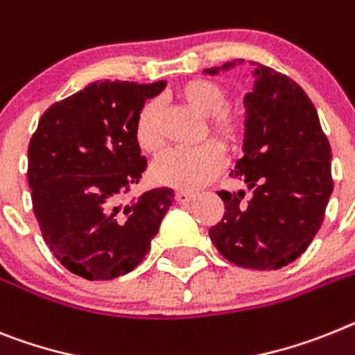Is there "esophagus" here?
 <instances>
[{
  "instance_id": "obj_1",
  "label": "esophagus",
  "mask_w": 355,
  "mask_h": 355,
  "mask_svg": "<svg viewBox=\"0 0 355 355\" xmlns=\"http://www.w3.org/2000/svg\"><path fill=\"white\" fill-rule=\"evenodd\" d=\"M193 198H196V196H193V193H190V192H183V190L175 192V201H178V202H190Z\"/></svg>"
}]
</instances>
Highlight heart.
I'll return each mask as SVG.
<instances>
[{"label": "heart", "mask_w": 355, "mask_h": 355, "mask_svg": "<svg viewBox=\"0 0 355 355\" xmlns=\"http://www.w3.org/2000/svg\"><path fill=\"white\" fill-rule=\"evenodd\" d=\"M178 98L208 118V131L226 147H237L242 138V120L224 109L228 95L223 86L208 78H192L178 87ZM162 105L148 100L135 120V138L145 153H157L163 145L159 129ZM224 166L223 148L205 141L192 148H174L159 156L150 166V180L156 184L178 190H198L210 183Z\"/></svg>", "instance_id": "heart-1"}]
</instances>
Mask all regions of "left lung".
<instances>
[{
	"mask_svg": "<svg viewBox=\"0 0 355 355\" xmlns=\"http://www.w3.org/2000/svg\"><path fill=\"white\" fill-rule=\"evenodd\" d=\"M244 59L205 69L219 75ZM242 157L232 171L244 190H220L224 215L210 239L224 259L248 269H280L298 259L323 223L332 193L330 145L316 107L295 80L251 62Z\"/></svg>",
	"mask_w": 355,
	"mask_h": 355,
	"instance_id": "8db88e82",
	"label": "left lung"
}]
</instances>
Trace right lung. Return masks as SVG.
Returning a JSON list of instances; mask_svg holds the SVG:
<instances>
[{
  "label": "right lung",
  "instance_id": "right-lung-1",
  "mask_svg": "<svg viewBox=\"0 0 355 355\" xmlns=\"http://www.w3.org/2000/svg\"><path fill=\"white\" fill-rule=\"evenodd\" d=\"M153 84L96 80L51 105L28 145V184L44 242L68 271L113 280L147 255L174 201L171 189L125 193L147 168L135 138Z\"/></svg>",
  "mask_w": 355,
  "mask_h": 355
}]
</instances>
